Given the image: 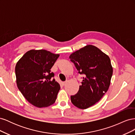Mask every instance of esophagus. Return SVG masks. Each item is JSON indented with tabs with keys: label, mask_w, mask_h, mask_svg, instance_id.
<instances>
[{
	"label": "esophagus",
	"mask_w": 135,
	"mask_h": 135,
	"mask_svg": "<svg viewBox=\"0 0 135 135\" xmlns=\"http://www.w3.org/2000/svg\"><path fill=\"white\" fill-rule=\"evenodd\" d=\"M66 82H67V81H63V82H62V85H65V84H66Z\"/></svg>",
	"instance_id": "34e87169"
}]
</instances>
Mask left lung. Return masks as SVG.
Here are the masks:
<instances>
[{
  "mask_svg": "<svg viewBox=\"0 0 135 135\" xmlns=\"http://www.w3.org/2000/svg\"><path fill=\"white\" fill-rule=\"evenodd\" d=\"M78 73L84 74L78 92L71 96L76 107L85 109L99 101L108 90L113 75L109 57L97 47L87 45L69 56Z\"/></svg>",
  "mask_w": 135,
  "mask_h": 135,
  "instance_id": "obj_1",
  "label": "left lung"
}]
</instances>
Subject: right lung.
I'll list each match as a JSON object with an SVG mask.
<instances>
[{
  "label": "right lung",
  "mask_w": 135,
  "mask_h": 135,
  "mask_svg": "<svg viewBox=\"0 0 135 135\" xmlns=\"http://www.w3.org/2000/svg\"><path fill=\"white\" fill-rule=\"evenodd\" d=\"M44 50H31L16 64L15 73L17 87L30 104L38 108L54 104L60 85L53 77L51 69L59 58Z\"/></svg>",
  "instance_id": "add662e5"
}]
</instances>
